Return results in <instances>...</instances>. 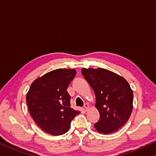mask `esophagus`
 Wrapping results in <instances>:
<instances>
[{"instance_id": "esophagus-1", "label": "esophagus", "mask_w": 156, "mask_h": 156, "mask_svg": "<svg viewBox=\"0 0 156 156\" xmlns=\"http://www.w3.org/2000/svg\"><path fill=\"white\" fill-rule=\"evenodd\" d=\"M84 108H85V109L86 110V111H87V110L89 109V105H88L87 103H86V104L84 105Z\"/></svg>"}]
</instances>
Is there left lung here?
Listing matches in <instances>:
<instances>
[{"mask_svg": "<svg viewBox=\"0 0 156 156\" xmlns=\"http://www.w3.org/2000/svg\"><path fill=\"white\" fill-rule=\"evenodd\" d=\"M83 77L94 90L95 107L100 120L94 125L100 133L118 130L130 118L133 109V92L125 78L106 69L82 68Z\"/></svg>", "mask_w": 156, "mask_h": 156, "instance_id": "1", "label": "left lung"}]
</instances>
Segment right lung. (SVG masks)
Instances as JSON below:
<instances>
[{
  "instance_id": "right-lung-1",
  "label": "right lung",
  "mask_w": 156,
  "mask_h": 156,
  "mask_svg": "<svg viewBox=\"0 0 156 156\" xmlns=\"http://www.w3.org/2000/svg\"><path fill=\"white\" fill-rule=\"evenodd\" d=\"M75 69H56L37 77L26 94L28 111L37 125L51 135H63L80 112L70 107L68 85L76 75Z\"/></svg>"
}]
</instances>
